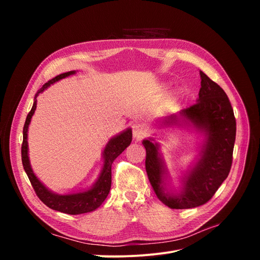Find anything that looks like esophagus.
Segmentation results:
<instances>
[{
    "mask_svg": "<svg viewBox=\"0 0 260 260\" xmlns=\"http://www.w3.org/2000/svg\"><path fill=\"white\" fill-rule=\"evenodd\" d=\"M132 133H133V138L136 139H143L146 136V129L143 124L141 123H136L133 124L132 127Z\"/></svg>",
    "mask_w": 260,
    "mask_h": 260,
    "instance_id": "esophagus-1",
    "label": "esophagus"
}]
</instances>
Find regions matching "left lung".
Wrapping results in <instances>:
<instances>
[{
	"label": "left lung",
	"mask_w": 260,
	"mask_h": 260,
	"mask_svg": "<svg viewBox=\"0 0 260 260\" xmlns=\"http://www.w3.org/2000/svg\"><path fill=\"white\" fill-rule=\"evenodd\" d=\"M201 89L196 103L170 115L162 122L166 125L181 121L192 123L205 135L200 158L183 177L178 193L166 190L167 170L159 154V144L153 139L143 140L146 149L145 169L153 190L159 201L172 209L194 208L207 203L229 175L237 122L233 108L225 92L203 72Z\"/></svg>",
	"instance_id": "8db88e82"
}]
</instances>
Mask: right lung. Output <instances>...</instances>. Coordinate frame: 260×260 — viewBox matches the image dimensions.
Here are the masks:
<instances>
[{
    "mask_svg": "<svg viewBox=\"0 0 260 260\" xmlns=\"http://www.w3.org/2000/svg\"><path fill=\"white\" fill-rule=\"evenodd\" d=\"M76 74L75 70L73 72H68L60 74L53 78L52 80L48 81L45 84H43L42 88L39 90V92L36 94L35 102L32 108L29 112L25 125H23L22 130V144H21V160L22 166L25 169L26 174L30 180L31 185H32L36 194L38 198L40 199L46 206L50 207L51 209L57 210L64 214L68 215H79V214H85V212H90L99 208L102 203H103L107 195L111 190L112 185V164L113 161L119 156L125 148H127L131 141H132V131L131 129H127L125 131L121 132L120 135L114 137L113 139L109 140V142L106 144L104 152H103V158H104V165L103 169H102L100 177L94 185L89 188L88 191H83L79 193H73V194H66V195H59L55 194L52 191H50L48 187H45L41 181L39 180L36 175L34 174L32 168L30 166L29 156H28V127L32 118L35 111L37 108V96L39 93L43 92L45 89H48L51 84L56 82L60 79Z\"/></svg>",
    "mask_w": 260,
    "mask_h": 260,
    "instance_id": "1",
    "label": "right lung"
}]
</instances>
